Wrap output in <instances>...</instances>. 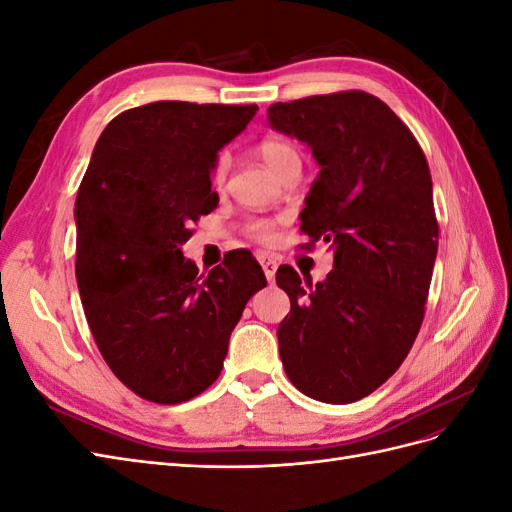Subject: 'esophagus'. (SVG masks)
<instances>
[{
    "mask_svg": "<svg viewBox=\"0 0 512 512\" xmlns=\"http://www.w3.org/2000/svg\"><path fill=\"white\" fill-rule=\"evenodd\" d=\"M260 265H262V271H265V275H267V280L271 282L275 277V271H277V262L269 256H260Z\"/></svg>",
    "mask_w": 512,
    "mask_h": 512,
    "instance_id": "obj_1",
    "label": "esophagus"
}]
</instances>
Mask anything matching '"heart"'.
<instances>
[{"label":"heart","instance_id":"obj_1","mask_svg":"<svg viewBox=\"0 0 512 512\" xmlns=\"http://www.w3.org/2000/svg\"><path fill=\"white\" fill-rule=\"evenodd\" d=\"M258 156H260L262 162H265V166L271 170V173L275 175L277 170H280L284 164H288L292 160H299V151H297V147L290 145L288 141H280V138H269V141L260 143ZM226 173H228V156H226V153H222V156L215 160L213 170H211L213 183L215 185H222L224 179H226ZM254 230H256V237H260V239H269L271 237V226L267 222L256 224Z\"/></svg>","mask_w":512,"mask_h":512}]
</instances>
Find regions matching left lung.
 <instances>
[{"label": "left lung", "instance_id": "obj_1", "mask_svg": "<svg viewBox=\"0 0 512 512\" xmlns=\"http://www.w3.org/2000/svg\"><path fill=\"white\" fill-rule=\"evenodd\" d=\"M267 123L312 149L320 173L301 230L333 250L316 286L277 269L290 297L282 363L307 397L350 404L395 374L421 329L438 254L429 166L406 123L365 91L277 102Z\"/></svg>", "mask_w": 512, "mask_h": 512}]
</instances>
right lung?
<instances>
[{
	"label": "right lung",
	"instance_id": "add662e5",
	"mask_svg": "<svg viewBox=\"0 0 512 512\" xmlns=\"http://www.w3.org/2000/svg\"><path fill=\"white\" fill-rule=\"evenodd\" d=\"M256 104L164 100L117 115L76 194V284L113 374L156 404H181L218 380L232 329L267 286L243 254L207 277L185 258L190 224L218 207L211 170Z\"/></svg>",
	"mask_w": 512,
	"mask_h": 512
}]
</instances>
